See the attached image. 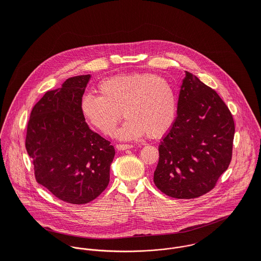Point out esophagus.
<instances>
[{"label": "esophagus", "instance_id": "obj_1", "mask_svg": "<svg viewBox=\"0 0 261 261\" xmlns=\"http://www.w3.org/2000/svg\"><path fill=\"white\" fill-rule=\"evenodd\" d=\"M116 149L117 150H124V149H130V148H133V146L132 145H116Z\"/></svg>", "mask_w": 261, "mask_h": 261}]
</instances>
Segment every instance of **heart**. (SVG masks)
<instances>
[{
  "instance_id": "b5f03b06",
  "label": "heart",
  "mask_w": 261,
  "mask_h": 261,
  "mask_svg": "<svg viewBox=\"0 0 261 261\" xmlns=\"http://www.w3.org/2000/svg\"><path fill=\"white\" fill-rule=\"evenodd\" d=\"M99 96L85 94L80 100L83 118L95 129L111 136L123 116L126 120L115 132L121 141H136L146 135L158 139L173 126L177 96L172 84L156 75L130 73L102 80Z\"/></svg>"
}]
</instances>
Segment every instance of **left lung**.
Instances as JSON below:
<instances>
[{"label":"left lung","mask_w":261,"mask_h":261,"mask_svg":"<svg viewBox=\"0 0 261 261\" xmlns=\"http://www.w3.org/2000/svg\"><path fill=\"white\" fill-rule=\"evenodd\" d=\"M177 117L159 146L153 182L166 195L193 199L211 191L228 169L235 133L221 97L186 71Z\"/></svg>","instance_id":"8db88e82"}]
</instances>
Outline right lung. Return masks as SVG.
<instances>
[{"mask_svg":"<svg viewBox=\"0 0 261 261\" xmlns=\"http://www.w3.org/2000/svg\"><path fill=\"white\" fill-rule=\"evenodd\" d=\"M91 75L66 79L34 106L27 125L26 149L35 178L56 198L86 204L109 185L115 150L92 132L80 112V100Z\"/></svg>","mask_w":261,"mask_h":261,"instance_id":"right-lung-1","label":"right lung"}]
</instances>
